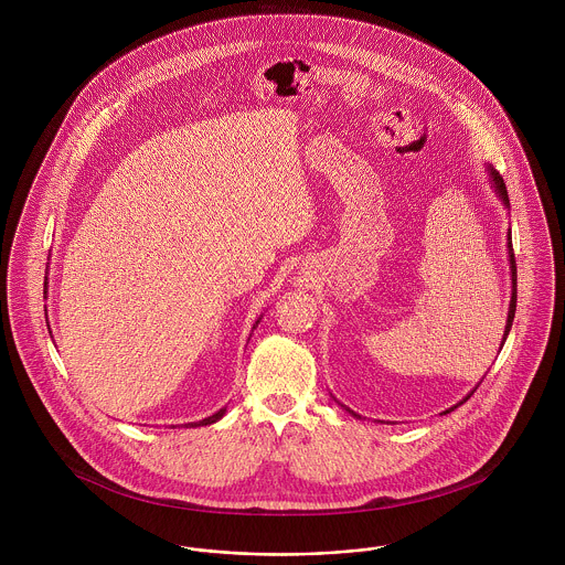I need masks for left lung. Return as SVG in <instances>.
Segmentation results:
<instances>
[{
  "mask_svg": "<svg viewBox=\"0 0 565 565\" xmlns=\"http://www.w3.org/2000/svg\"><path fill=\"white\" fill-rule=\"evenodd\" d=\"M489 175H491V182H493V186H495V191H498V195H500V200L509 206V195H507V186H504V180H502V175L489 164ZM509 260H511V285H513V289H511V302H509V318H507V326H504V337H502V341H507V334H509V330H511V323H513V318H515V300H518V269H515V256H513V245H511V233H509ZM504 345V343H502ZM472 396V394H470ZM468 396V398H470ZM466 398V401H468ZM459 406V404H457ZM457 406H452V408H457ZM450 408V411H452ZM352 413V411H350ZM448 413V411H446ZM356 415V413H354Z\"/></svg>",
  "mask_w": 565,
  "mask_h": 565,
  "instance_id": "1",
  "label": "left lung"
}]
</instances>
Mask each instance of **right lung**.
<instances>
[{
	"label": "right lung",
	"instance_id": "obj_1",
	"mask_svg": "<svg viewBox=\"0 0 565 565\" xmlns=\"http://www.w3.org/2000/svg\"><path fill=\"white\" fill-rule=\"evenodd\" d=\"M47 285V282H45ZM226 413V408H220L215 415H211V417H204V419H200V422H191V424H184V426H206V424H213V422H217L222 415Z\"/></svg>",
	"mask_w": 565,
	"mask_h": 565
}]
</instances>
